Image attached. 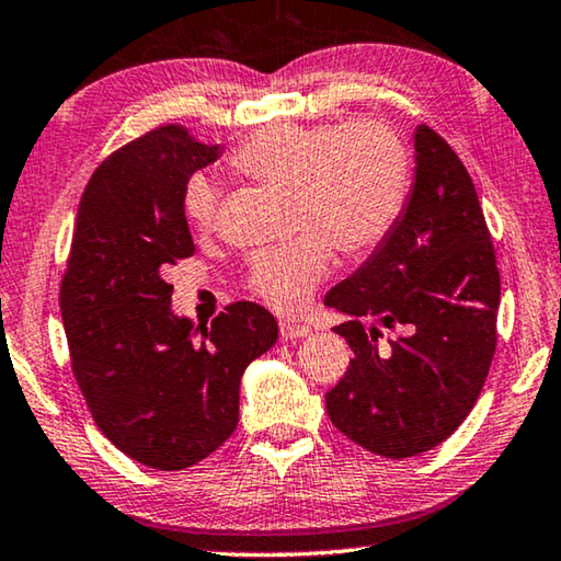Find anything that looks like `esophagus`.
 <instances>
[{
    "label": "esophagus",
    "instance_id": "obj_1",
    "mask_svg": "<svg viewBox=\"0 0 561 561\" xmlns=\"http://www.w3.org/2000/svg\"><path fill=\"white\" fill-rule=\"evenodd\" d=\"M279 332H282V340H301V336H307L312 332V327L309 324H301V322H291V319H282L279 322Z\"/></svg>",
    "mask_w": 561,
    "mask_h": 561
}]
</instances>
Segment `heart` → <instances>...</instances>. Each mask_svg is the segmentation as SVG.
I'll return each mask as SVG.
<instances>
[{
	"label": "heart",
	"mask_w": 561,
	"mask_h": 561,
	"mask_svg": "<svg viewBox=\"0 0 561 561\" xmlns=\"http://www.w3.org/2000/svg\"><path fill=\"white\" fill-rule=\"evenodd\" d=\"M244 176L291 186L301 234L252 260L249 287L277 309L305 301L332 264V247L364 256L385 242L402 215L412 162L404 139L379 119L332 124L277 122L249 135L232 154ZM219 190L194 174L184 190V211L194 227L217 221Z\"/></svg>",
	"instance_id": "obj_1"
}]
</instances>
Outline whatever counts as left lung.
I'll list each match as a JSON object with an SVG mask.
<instances>
[{"label": "left lung", "instance_id": "obj_1", "mask_svg": "<svg viewBox=\"0 0 561 561\" xmlns=\"http://www.w3.org/2000/svg\"><path fill=\"white\" fill-rule=\"evenodd\" d=\"M324 305L346 314L334 332L354 352L327 392L344 437L404 459L467 420L494 357L500 270L472 176L426 124L414 129V182L394 229Z\"/></svg>", "mask_w": 561, "mask_h": 561}]
</instances>
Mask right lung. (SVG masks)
Here are the masks:
<instances>
[{"label":"right lung","mask_w":561,"mask_h":561,"mask_svg":"<svg viewBox=\"0 0 561 561\" xmlns=\"http://www.w3.org/2000/svg\"><path fill=\"white\" fill-rule=\"evenodd\" d=\"M219 154V145L169 124L106 157L79 202L59 291L96 426L162 472L197 465L232 437L244 369L279 336L277 319L254 301H234L209 327L172 309L164 270L194 254L186 182Z\"/></svg>","instance_id":"obj_1"}]
</instances>
